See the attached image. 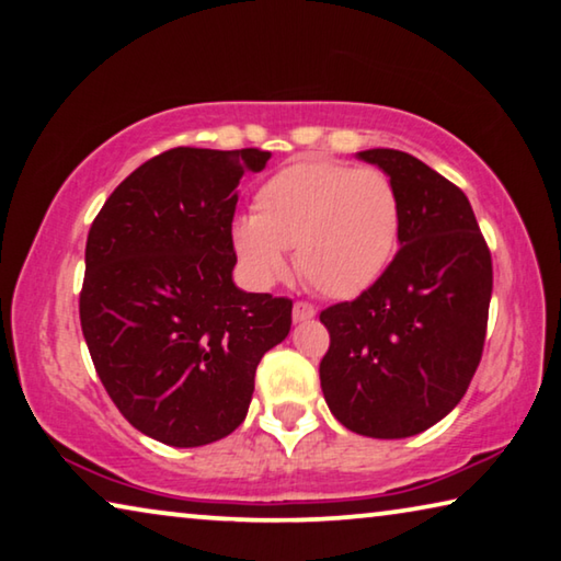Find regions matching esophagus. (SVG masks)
<instances>
[{
  "instance_id": "34e87169",
  "label": "esophagus",
  "mask_w": 561,
  "mask_h": 561,
  "mask_svg": "<svg viewBox=\"0 0 561 561\" xmlns=\"http://www.w3.org/2000/svg\"><path fill=\"white\" fill-rule=\"evenodd\" d=\"M310 318H316V308L306 300H296V306H293V320H296V323H302V320H310Z\"/></svg>"
}]
</instances>
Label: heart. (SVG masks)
<instances>
[{
    "mask_svg": "<svg viewBox=\"0 0 561 561\" xmlns=\"http://www.w3.org/2000/svg\"><path fill=\"white\" fill-rule=\"evenodd\" d=\"M400 198L380 169L298 161L253 196L238 218L233 248L255 283H271L296 248L298 273L328 298H355L380 278L398 245Z\"/></svg>",
    "mask_w": 561,
    "mask_h": 561,
    "instance_id": "b5f03b06",
    "label": "heart"
}]
</instances>
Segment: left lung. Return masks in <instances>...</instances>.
<instances>
[{
    "label": "left lung",
    "instance_id": "1",
    "mask_svg": "<svg viewBox=\"0 0 561 561\" xmlns=\"http://www.w3.org/2000/svg\"><path fill=\"white\" fill-rule=\"evenodd\" d=\"M378 163L400 198V248L370 288L320 313L330 345L320 388L341 425L398 439L443 420L482 360L492 255L472 206L453 181L394 149Z\"/></svg>",
    "mask_w": 561,
    "mask_h": 561
}]
</instances>
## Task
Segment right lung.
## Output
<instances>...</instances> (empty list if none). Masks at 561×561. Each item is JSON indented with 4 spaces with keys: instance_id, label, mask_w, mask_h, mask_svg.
Masks as SVG:
<instances>
[{
    "instance_id": "add662e5",
    "label": "right lung",
    "mask_w": 561,
    "mask_h": 561,
    "mask_svg": "<svg viewBox=\"0 0 561 561\" xmlns=\"http://www.w3.org/2000/svg\"><path fill=\"white\" fill-rule=\"evenodd\" d=\"M268 159L169 149L118 183L89 228L81 333L118 412L163 445L231 435L261 357L290 333V298L231 278L236 186Z\"/></svg>"
}]
</instances>
